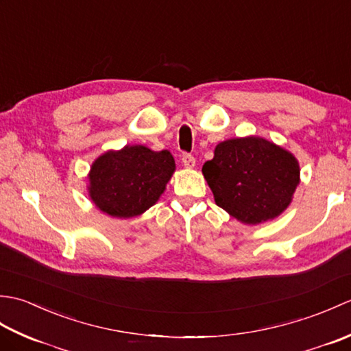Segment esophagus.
<instances>
[{"label":"esophagus","mask_w":351,"mask_h":351,"mask_svg":"<svg viewBox=\"0 0 351 351\" xmlns=\"http://www.w3.org/2000/svg\"><path fill=\"white\" fill-rule=\"evenodd\" d=\"M182 164H184V167L193 169L196 166V158L191 154H184L182 155Z\"/></svg>","instance_id":"1"}]
</instances>
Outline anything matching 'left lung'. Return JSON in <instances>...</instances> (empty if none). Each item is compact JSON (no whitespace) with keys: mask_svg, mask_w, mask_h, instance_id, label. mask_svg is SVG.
Masks as SVG:
<instances>
[{"mask_svg":"<svg viewBox=\"0 0 351 351\" xmlns=\"http://www.w3.org/2000/svg\"><path fill=\"white\" fill-rule=\"evenodd\" d=\"M202 171L215 204L247 225L278 217L300 181L293 154L261 137L221 141Z\"/></svg>","mask_w":351,"mask_h":351,"instance_id":"obj_1","label":"left lung"}]
</instances>
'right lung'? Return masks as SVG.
<instances>
[{
	"label": "right lung",
	"instance_id": "obj_1",
	"mask_svg": "<svg viewBox=\"0 0 351 351\" xmlns=\"http://www.w3.org/2000/svg\"><path fill=\"white\" fill-rule=\"evenodd\" d=\"M173 170L175 160L169 151L125 146L93 162L88 191L101 211L121 219L136 217L158 200Z\"/></svg>",
	"mask_w": 351,
	"mask_h": 351
}]
</instances>
